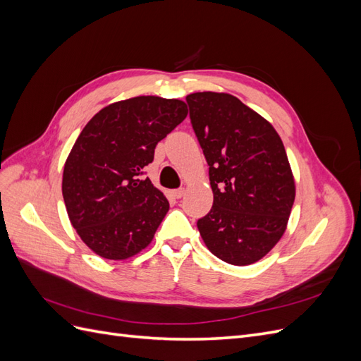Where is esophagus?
Listing matches in <instances>:
<instances>
[{"label":"esophagus","mask_w":361,"mask_h":361,"mask_svg":"<svg viewBox=\"0 0 361 361\" xmlns=\"http://www.w3.org/2000/svg\"><path fill=\"white\" fill-rule=\"evenodd\" d=\"M173 195H174V197H176V199L183 197V195H185V188H178V190H174V191H173Z\"/></svg>","instance_id":"esophagus-1"}]
</instances>
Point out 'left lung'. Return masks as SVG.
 Masks as SVG:
<instances>
[{
	"label": "left lung",
	"mask_w": 361,
	"mask_h": 361,
	"mask_svg": "<svg viewBox=\"0 0 361 361\" xmlns=\"http://www.w3.org/2000/svg\"><path fill=\"white\" fill-rule=\"evenodd\" d=\"M187 102L214 192L212 209L197 221L203 243L227 264H255L285 233L295 200L285 146L236 96L199 92Z\"/></svg>",
	"instance_id": "8db88e82"
}]
</instances>
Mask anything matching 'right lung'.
Listing matches in <instances>:
<instances>
[{
    "label": "right lung",
    "mask_w": 361,
    "mask_h": 361,
    "mask_svg": "<svg viewBox=\"0 0 361 361\" xmlns=\"http://www.w3.org/2000/svg\"><path fill=\"white\" fill-rule=\"evenodd\" d=\"M187 114L183 101L137 96L102 108L76 138L61 191L73 228L97 256L125 260L152 243L170 204L140 176Z\"/></svg>",
    "instance_id": "1"
}]
</instances>
